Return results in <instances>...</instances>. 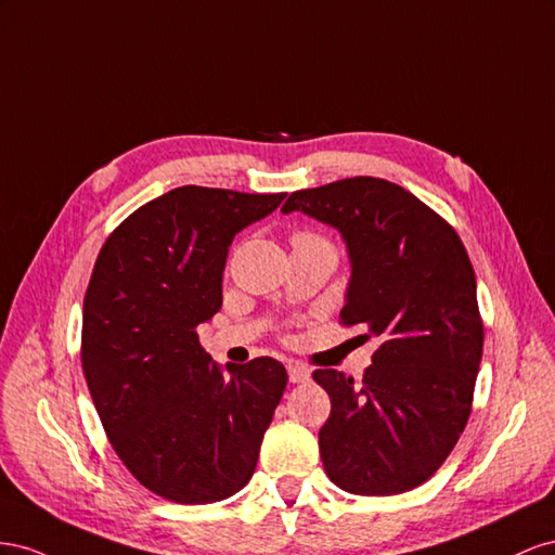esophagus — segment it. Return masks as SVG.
Instances as JSON below:
<instances>
[{"mask_svg": "<svg viewBox=\"0 0 555 555\" xmlns=\"http://www.w3.org/2000/svg\"><path fill=\"white\" fill-rule=\"evenodd\" d=\"M288 378H291V384H305V382H309V378H311V370L305 367L302 362H291V365H288Z\"/></svg>", "mask_w": 555, "mask_h": 555, "instance_id": "obj_1", "label": "esophagus"}]
</instances>
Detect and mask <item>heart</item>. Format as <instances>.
Listing matches in <instances>:
<instances>
[{
	"label": "heart",
	"instance_id": "1",
	"mask_svg": "<svg viewBox=\"0 0 555 555\" xmlns=\"http://www.w3.org/2000/svg\"><path fill=\"white\" fill-rule=\"evenodd\" d=\"M299 236H309V234H299Z\"/></svg>",
	"mask_w": 555,
	"mask_h": 555
}]
</instances>
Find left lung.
Instances as JSON below:
<instances>
[{
  "instance_id": "obj_1",
  "label": "left lung",
  "mask_w": 555,
  "mask_h": 555,
  "mask_svg": "<svg viewBox=\"0 0 555 555\" xmlns=\"http://www.w3.org/2000/svg\"><path fill=\"white\" fill-rule=\"evenodd\" d=\"M281 211L341 234L351 279L339 319L378 341L360 384L337 370L313 372L332 402L319 433L327 477L353 495L416 488L465 430L483 351L461 236L409 190L374 177L297 190Z\"/></svg>"
}]
</instances>
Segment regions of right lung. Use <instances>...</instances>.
<instances>
[{"mask_svg":"<svg viewBox=\"0 0 555 555\" xmlns=\"http://www.w3.org/2000/svg\"><path fill=\"white\" fill-rule=\"evenodd\" d=\"M283 197L173 188L125 218L94 262L81 339L88 390L122 465L165 500H225L256 469L286 367L274 358L220 367L197 327L223 307L234 234Z\"/></svg>","mask_w":555,"mask_h":555,"instance_id":"add662e5","label":"right lung"}]
</instances>
